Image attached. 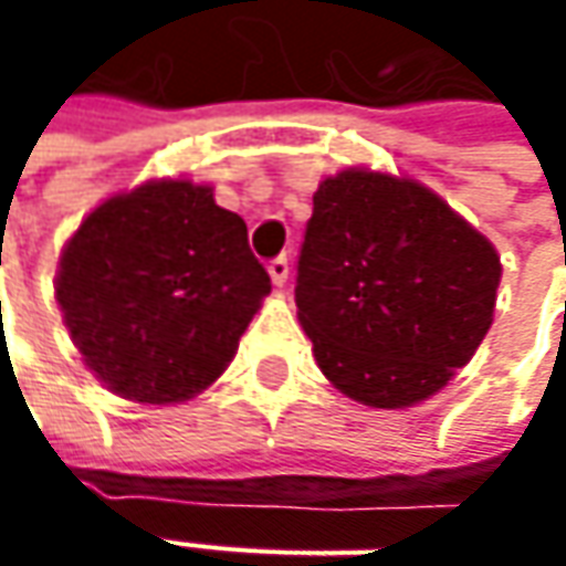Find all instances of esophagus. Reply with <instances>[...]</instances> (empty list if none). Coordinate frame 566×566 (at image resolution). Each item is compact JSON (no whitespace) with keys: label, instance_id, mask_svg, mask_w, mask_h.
Segmentation results:
<instances>
[{"label":"esophagus","instance_id":"1","mask_svg":"<svg viewBox=\"0 0 566 566\" xmlns=\"http://www.w3.org/2000/svg\"><path fill=\"white\" fill-rule=\"evenodd\" d=\"M268 273H271L273 286H286V280H290V261L280 254V258H273L271 264H268Z\"/></svg>","mask_w":566,"mask_h":566}]
</instances>
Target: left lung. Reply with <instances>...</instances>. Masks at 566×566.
<instances>
[{
    "mask_svg": "<svg viewBox=\"0 0 566 566\" xmlns=\"http://www.w3.org/2000/svg\"><path fill=\"white\" fill-rule=\"evenodd\" d=\"M501 254L419 179L349 166L315 191L295 305L349 400L409 409L447 387L494 321Z\"/></svg>",
    "mask_w": 566,
    "mask_h": 566,
    "instance_id": "1",
    "label": "left lung"
}]
</instances>
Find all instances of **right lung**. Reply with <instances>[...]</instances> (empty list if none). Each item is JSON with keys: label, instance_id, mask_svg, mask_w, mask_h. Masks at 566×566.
<instances>
[{"label": "right lung", "instance_id": "obj_1", "mask_svg": "<svg viewBox=\"0 0 566 566\" xmlns=\"http://www.w3.org/2000/svg\"><path fill=\"white\" fill-rule=\"evenodd\" d=\"M55 302L84 365L116 397L172 406L227 371L271 276L213 186L147 179L99 201L55 268Z\"/></svg>", "mask_w": 566, "mask_h": 566}]
</instances>
